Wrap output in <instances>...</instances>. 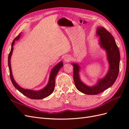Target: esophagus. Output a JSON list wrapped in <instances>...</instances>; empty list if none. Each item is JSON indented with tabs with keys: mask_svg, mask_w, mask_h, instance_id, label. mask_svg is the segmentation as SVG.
<instances>
[{
	"mask_svg": "<svg viewBox=\"0 0 129 129\" xmlns=\"http://www.w3.org/2000/svg\"><path fill=\"white\" fill-rule=\"evenodd\" d=\"M71 60V57H70L68 55H66L63 58V61L65 62V63H67V62H68Z\"/></svg>",
	"mask_w": 129,
	"mask_h": 129,
	"instance_id": "1",
	"label": "esophagus"
}]
</instances>
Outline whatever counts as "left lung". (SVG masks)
<instances>
[{
	"mask_svg": "<svg viewBox=\"0 0 129 129\" xmlns=\"http://www.w3.org/2000/svg\"><path fill=\"white\" fill-rule=\"evenodd\" d=\"M96 32V36L99 37V45L106 52L109 69L105 75L101 79H97L95 84L87 85L80 78L81 67L79 64L76 62L72 63L74 68L73 77L75 87L80 91L87 95L99 94L111 87L118 77L119 70V50L114 37L102 27H97Z\"/></svg>",
	"mask_w": 129,
	"mask_h": 129,
	"instance_id": "obj_1",
	"label": "left lung"
}]
</instances>
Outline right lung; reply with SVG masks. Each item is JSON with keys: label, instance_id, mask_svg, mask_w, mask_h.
Instances as JSON below:
<instances>
[{"label": "right lung", "instance_id": "obj_1", "mask_svg": "<svg viewBox=\"0 0 129 129\" xmlns=\"http://www.w3.org/2000/svg\"><path fill=\"white\" fill-rule=\"evenodd\" d=\"M21 34H19V36L15 38L13 40L12 43L11 45V49L10 53L8 57V66L9 68L10 71V75L11 80L12 81V83L13 84L14 87L16 88L18 91H20L22 93L23 95L27 96L28 98L30 99L33 100H40L43 99L46 97H48L50 94H52L54 90V88H55V80L56 76L57 74V73L59 71V70L61 68V67L63 66V62L60 61V62L56 64L54 67L52 68L50 72L49 77V80L46 86L43 88L42 89L39 90H34L31 89H26L22 88L21 87L20 85H19L18 83L15 82L14 79V77L12 75V69H11V58L12 54L13 51V45L15 43V41L18 40L20 39L21 37Z\"/></svg>", "mask_w": 129, "mask_h": 129}]
</instances>
